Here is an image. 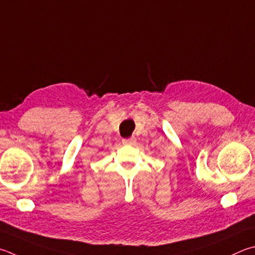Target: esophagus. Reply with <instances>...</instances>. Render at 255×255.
I'll use <instances>...</instances> for the list:
<instances>
[{
  "label": "esophagus",
  "instance_id": "34e87169",
  "mask_svg": "<svg viewBox=\"0 0 255 255\" xmlns=\"http://www.w3.org/2000/svg\"><path fill=\"white\" fill-rule=\"evenodd\" d=\"M136 139L135 138H129V139H124L123 145H135Z\"/></svg>",
  "mask_w": 255,
  "mask_h": 255
}]
</instances>
